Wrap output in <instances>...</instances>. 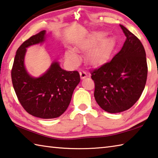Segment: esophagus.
<instances>
[{
  "mask_svg": "<svg viewBox=\"0 0 158 158\" xmlns=\"http://www.w3.org/2000/svg\"><path fill=\"white\" fill-rule=\"evenodd\" d=\"M80 76H81V79H84L87 77V73H86V71H80Z\"/></svg>",
  "mask_w": 158,
  "mask_h": 158,
  "instance_id": "esophagus-1",
  "label": "esophagus"
}]
</instances>
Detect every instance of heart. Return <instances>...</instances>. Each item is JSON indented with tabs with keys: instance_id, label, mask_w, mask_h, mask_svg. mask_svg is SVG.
Wrapping results in <instances>:
<instances>
[{
	"instance_id": "obj_1",
	"label": "heart",
	"mask_w": 158,
	"mask_h": 158,
	"mask_svg": "<svg viewBox=\"0 0 158 158\" xmlns=\"http://www.w3.org/2000/svg\"><path fill=\"white\" fill-rule=\"evenodd\" d=\"M110 47H111V42L109 40L104 41L100 46L95 48L93 51L90 52L89 59L94 63H98L101 62L102 60L106 59L108 55ZM81 48L82 49H85L86 46L85 45H81ZM65 57L69 62L72 63H76L78 61V56L75 52L73 50L69 49L65 53Z\"/></svg>"
}]
</instances>
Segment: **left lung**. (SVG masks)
<instances>
[{
  "mask_svg": "<svg viewBox=\"0 0 158 158\" xmlns=\"http://www.w3.org/2000/svg\"><path fill=\"white\" fill-rule=\"evenodd\" d=\"M126 37L121 51L112 60L91 71L94 98L110 113L131 108L140 98L147 79L146 52L136 36L120 25Z\"/></svg>",
  "mask_w": 158,
  "mask_h": 158,
  "instance_id": "1",
  "label": "left lung"
}]
</instances>
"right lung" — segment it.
<instances>
[{
    "label": "right lung",
    "instance_id": "1",
    "mask_svg": "<svg viewBox=\"0 0 158 158\" xmlns=\"http://www.w3.org/2000/svg\"><path fill=\"white\" fill-rule=\"evenodd\" d=\"M46 39V30H42L21 44L16 52L11 75L16 94L25 110L36 117L53 118L67 109L81 77L76 71L64 70L57 61L40 77L27 73L24 64L26 48L44 42Z\"/></svg>",
    "mask_w": 158,
    "mask_h": 158
}]
</instances>
